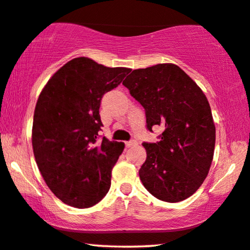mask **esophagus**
Instances as JSON below:
<instances>
[{"label":"esophagus","mask_w":250,"mask_h":250,"mask_svg":"<svg viewBox=\"0 0 250 250\" xmlns=\"http://www.w3.org/2000/svg\"><path fill=\"white\" fill-rule=\"evenodd\" d=\"M125 147H131V146H133V145H136L137 142H136V140L131 139V140H129V142H125Z\"/></svg>","instance_id":"obj_1"}]
</instances>
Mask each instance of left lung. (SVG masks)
I'll return each mask as SVG.
<instances>
[{"mask_svg": "<svg viewBox=\"0 0 250 250\" xmlns=\"http://www.w3.org/2000/svg\"><path fill=\"white\" fill-rule=\"evenodd\" d=\"M122 83L145 108L147 129L163 128L159 142L143 144L144 187L164 202L185 200L202 186L213 161L215 125L205 94L172 63L133 70Z\"/></svg>", "mask_w": 250, "mask_h": 250, "instance_id": "8db88e82", "label": "left lung"}]
</instances>
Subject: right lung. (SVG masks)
I'll list each match as a JSON object with an SVG mask.
<instances>
[{
  "label": "right lung",
  "instance_id": "add662e5",
  "mask_svg": "<svg viewBox=\"0 0 250 250\" xmlns=\"http://www.w3.org/2000/svg\"><path fill=\"white\" fill-rule=\"evenodd\" d=\"M131 69L108 68L76 58L60 68L35 107L33 149L52 192L66 205L87 208L111 187V172L125 144L100 139V106Z\"/></svg>",
  "mask_w": 250,
  "mask_h": 250
}]
</instances>
